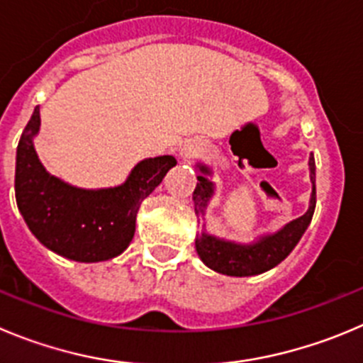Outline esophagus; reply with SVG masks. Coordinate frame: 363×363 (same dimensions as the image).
Listing matches in <instances>:
<instances>
[{"mask_svg":"<svg viewBox=\"0 0 363 363\" xmlns=\"http://www.w3.org/2000/svg\"><path fill=\"white\" fill-rule=\"evenodd\" d=\"M202 150H204V147H202L201 143H197V141H189V143H186L184 147L181 148V157L184 159V161H189V159L197 157Z\"/></svg>","mask_w":363,"mask_h":363,"instance_id":"1","label":"esophagus"}]
</instances>
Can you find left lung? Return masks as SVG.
<instances>
[{"instance_id": "obj_1", "label": "left lung", "mask_w": 363, "mask_h": 363, "mask_svg": "<svg viewBox=\"0 0 363 363\" xmlns=\"http://www.w3.org/2000/svg\"><path fill=\"white\" fill-rule=\"evenodd\" d=\"M310 181H311V197L308 211L299 218L292 220L286 225L276 233L259 236L252 243H238L231 240H223L218 236L209 235L208 231H202L195 238V249H197L199 258L204 262L206 267L218 274L236 277L258 276L279 265L286 256L294 250V247L299 243L301 236L308 229L311 222V216L315 211V159L310 154ZM201 175H197V188L193 191V202H195V215L197 218H204L206 208L209 201L215 195V184L209 177L213 172L209 166L199 162L197 164Z\"/></svg>"}]
</instances>
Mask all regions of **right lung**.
<instances>
[{"label":"right lung","instance_id":"add662e5","mask_svg":"<svg viewBox=\"0 0 363 363\" xmlns=\"http://www.w3.org/2000/svg\"><path fill=\"white\" fill-rule=\"evenodd\" d=\"M39 127L40 114L35 107L16 155V202L26 225L46 249L73 262L116 258L134 238L141 202L177 161L174 155L148 157L132 168L123 184L77 188L48 174L39 161L33 147Z\"/></svg>","mask_w":363,"mask_h":363}]
</instances>
